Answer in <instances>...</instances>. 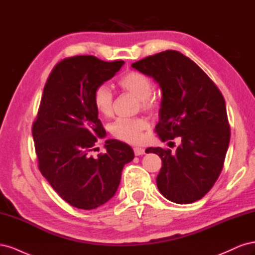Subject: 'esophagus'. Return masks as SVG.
Instances as JSON below:
<instances>
[{"mask_svg":"<svg viewBox=\"0 0 255 255\" xmlns=\"http://www.w3.org/2000/svg\"><path fill=\"white\" fill-rule=\"evenodd\" d=\"M134 154H135L136 156L142 155V154H144V149H142V148H134Z\"/></svg>","mask_w":255,"mask_h":255,"instance_id":"esophagus-1","label":"esophagus"}]
</instances>
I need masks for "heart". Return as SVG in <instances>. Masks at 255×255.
<instances>
[{"label":"heart","mask_w":255,"mask_h":255,"mask_svg":"<svg viewBox=\"0 0 255 255\" xmlns=\"http://www.w3.org/2000/svg\"><path fill=\"white\" fill-rule=\"evenodd\" d=\"M118 86L126 92L138 98L139 107L148 113H154L160 105L159 98L153 92V82L149 75L142 72L130 70L123 73L117 81ZM92 102L97 112L111 117L114 113V95L109 86L98 85L92 94ZM150 123L145 118H119L113 122L110 130L117 139L127 143L137 144L143 139V133L149 129Z\"/></svg>","instance_id":"obj_1"}]
</instances>
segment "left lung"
<instances>
[{
    "instance_id": "8db88e82",
    "label": "left lung",
    "mask_w": 255,
    "mask_h": 255,
    "mask_svg": "<svg viewBox=\"0 0 255 255\" xmlns=\"http://www.w3.org/2000/svg\"><path fill=\"white\" fill-rule=\"evenodd\" d=\"M160 86L155 132L161 141L180 137L175 152L148 148L161 158L157 188L166 199L188 204L203 198L222 171L230 142L226 101L208 75L182 53L167 50L132 64Z\"/></svg>"
}]
</instances>
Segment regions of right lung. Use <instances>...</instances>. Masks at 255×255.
Listing matches in <instances>:
<instances>
[{"label": "right lung", "mask_w": 255, "mask_h": 255, "mask_svg": "<svg viewBox=\"0 0 255 255\" xmlns=\"http://www.w3.org/2000/svg\"><path fill=\"white\" fill-rule=\"evenodd\" d=\"M123 64L91 55L59 61L44 85L33 123L41 174L60 198L81 210H95L113 198L123 167L134 158L133 149L116 139L106 141L105 153L92 156L98 137L106 134L92 94Z\"/></svg>", "instance_id": "1"}]
</instances>
